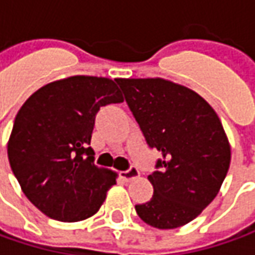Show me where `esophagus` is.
<instances>
[{"instance_id":"1","label":"esophagus","mask_w":255,"mask_h":255,"mask_svg":"<svg viewBox=\"0 0 255 255\" xmlns=\"http://www.w3.org/2000/svg\"><path fill=\"white\" fill-rule=\"evenodd\" d=\"M121 178L124 180H127V182H129V180L132 179H136V178H139V171H138L136 168H134V166H131L127 171L121 172Z\"/></svg>"}]
</instances>
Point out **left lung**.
Here are the masks:
<instances>
[{
  "mask_svg": "<svg viewBox=\"0 0 255 255\" xmlns=\"http://www.w3.org/2000/svg\"><path fill=\"white\" fill-rule=\"evenodd\" d=\"M149 146L162 152L148 180L154 196L136 215L168 230L196 219L217 196L232 148L213 107L186 86L162 77L117 79Z\"/></svg>",
  "mask_w": 255,
  "mask_h": 255,
  "instance_id": "8db88e82",
  "label": "left lung"
}]
</instances>
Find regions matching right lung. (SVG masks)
Listing matches in <instances>:
<instances>
[{
  "label": "right lung",
  "mask_w": 255,
  "mask_h": 255,
  "mask_svg": "<svg viewBox=\"0 0 255 255\" xmlns=\"http://www.w3.org/2000/svg\"><path fill=\"white\" fill-rule=\"evenodd\" d=\"M114 80L70 76L45 84L19 109L8 159L25 196L59 222L94 216L119 173L94 165L90 145L100 107L123 103Z\"/></svg>",
  "instance_id": "1"
}]
</instances>
